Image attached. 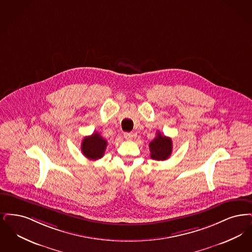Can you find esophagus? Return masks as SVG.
Returning <instances> with one entry per match:
<instances>
[{"label":"esophagus","instance_id":"esophagus-1","mask_svg":"<svg viewBox=\"0 0 252 252\" xmlns=\"http://www.w3.org/2000/svg\"><path fill=\"white\" fill-rule=\"evenodd\" d=\"M133 135H134V134H133L132 132H124V137H125L126 139H128V140L132 139Z\"/></svg>","mask_w":252,"mask_h":252}]
</instances>
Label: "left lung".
Wrapping results in <instances>:
<instances>
[{
    "mask_svg": "<svg viewBox=\"0 0 252 252\" xmlns=\"http://www.w3.org/2000/svg\"><path fill=\"white\" fill-rule=\"evenodd\" d=\"M151 157L154 160L164 161L166 160L172 153V140L169 137L162 135L160 131L157 132L156 137L150 143Z\"/></svg>",
    "mask_w": 252,
    "mask_h": 252,
    "instance_id": "left-lung-1",
    "label": "left lung"
}]
</instances>
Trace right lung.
<instances>
[{
  "label": "right lung",
  "instance_id": "obj_1",
  "mask_svg": "<svg viewBox=\"0 0 252 252\" xmlns=\"http://www.w3.org/2000/svg\"><path fill=\"white\" fill-rule=\"evenodd\" d=\"M107 147V141L100 136L98 132H94L90 136H86L81 145L83 154L90 160L100 159Z\"/></svg>",
  "mask_w": 252,
  "mask_h": 252
}]
</instances>
